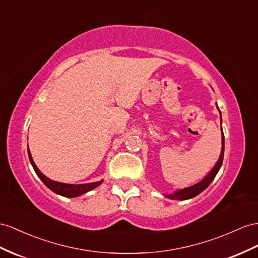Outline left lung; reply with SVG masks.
Returning a JSON list of instances; mask_svg holds the SVG:
<instances>
[{"instance_id":"8db88e82","label":"left lung","mask_w":258,"mask_h":258,"mask_svg":"<svg viewBox=\"0 0 258 258\" xmlns=\"http://www.w3.org/2000/svg\"><path fill=\"white\" fill-rule=\"evenodd\" d=\"M218 110H219V109H218ZM219 112H220V110H219ZM220 120H221V113H220ZM221 131H222V127H221ZM223 154H224V137H223V133H222V148H221L220 158H219V160H218V162L216 163V166L214 167V169L208 173V175L205 177L204 180H202L200 183L195 184V185H192L189 187L177 190V192H175L174 194L166 195V197L171 198V200L184 201V200H189V198H193L196 195L202 193L205 188H207L209 186V184L213 182V180L215 179V176L218 173V171H219L221 164H222V161H223Z\"/></svg>"}]
</instances>
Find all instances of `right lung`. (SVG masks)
Masks as SVG:
<instances>
[{
  "mask_svg": "<svg viewBox=\"0 0 258 258\" xmlns=\"http://www.w3.org/2000/svg\"><path fill=\"white\" fill-rule=\"evenodd\" d=\"M28 156H29V160H30L32 168H34L37 175L40 177V180L44 183V185L48 186L51 190H53L54 193H56L58 195H62L65 197H76V196H79V195L89 192V190L96 188L97 186H99L102 183V180L99 182L86 183V184H65V183H61V182L52 181V180L48 179L45 175H43L40 171H39L34 160H32L29 148H28Z\"/></svg>",
  "mask_w": 258,
  "mask_h": 258,
  "instance_id": "1",
  "label": "right lung"
}]
</instances>
